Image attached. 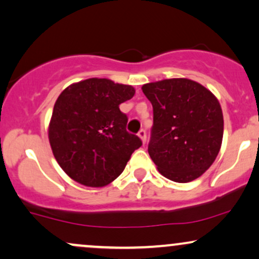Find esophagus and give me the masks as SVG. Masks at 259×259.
<instances>
[{
	"instance_id": "1",
	"label": "esophagus",
	"mask_w": 259,
	"mask_h": 259,
	"mask_svg": "<svg viewBox=\"0 0 259 259\" xmlns=\"http://www.w3.org/2000/svg\"><path fill=\"white\" fill-rule=\"evenodd\" d=\"M139 136L140 138H141V140H142V142L145 143L146 141H147V133H146V130L145 129H141L139 132Z\"/></svg>"
}]
</instances>
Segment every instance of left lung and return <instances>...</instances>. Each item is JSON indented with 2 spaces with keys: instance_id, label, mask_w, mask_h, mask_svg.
Returning <instances> with one entry per match:
<instances>
[{
  "instance_id": "obj_1",
  "label": "left lung",
  "mask_w": 259,
  "mask_h": 259,
  "mask_svg": "<svg viewBox=\"0 0 259 259\" xmlns=\"http://www.w3.org/2000/svg\"><path fill=\"white\" fill-rule=\"evenodd\" d=\"M153 107L148 153L161 175L180 183L212 165L223 138V114L210 90L186 78L142 87Z\"/></svg>"
}]
</instances>
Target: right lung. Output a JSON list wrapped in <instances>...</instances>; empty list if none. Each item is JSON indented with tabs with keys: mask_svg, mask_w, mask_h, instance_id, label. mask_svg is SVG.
<instances>
[{
	"mask_svg": "<svg viewBox=\"0 0 259 259\" xmlns=\"http://www.w3.org/2000/svg\"><path fill=\"white\" fill-rule=\"evenodd\" d=\"M135 94L132 85L90 78L59 96L49 125V142L61 169L88 187L108 185L123 172L141 139L126 132L119 105Z\"/></svg>",
	"mask_w": 259,
	"mask_h": 259,
	"instance_id": "right-lung-1",
	"label": "right lung"
}]
</instances>
